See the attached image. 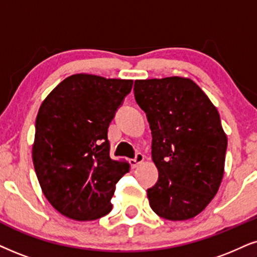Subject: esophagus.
I'll return each instance as SVG.
<instances>
[{
    "label": "esophagus",
    "mask_w": 257,
    "mask_h": 257,
    "mask_svg": "<svg viewBox=\"0 0 257 257\" xmlns=\"http://www.w3.org/2000/svg\"><path fill=\"white\" fill-rule=\"evenodd\" d=\"M144 161H145V155L142 154V153H138V154H136V157L131 160V165H132L133 168H136L139 166V165H141Z\"/></svg>",
    "instance_id": "1"
}]
</instances>
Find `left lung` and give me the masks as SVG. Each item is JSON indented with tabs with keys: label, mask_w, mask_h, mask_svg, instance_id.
Returning a JSON list of instances; mask_svg holds the SVG:
<instances>
[{
	"label": "left lung",
	"mask_w": 257,
	"mask_h": 257,
	"mask_svg": "<svg viewBox=\"0 0 257 257\" xmlns=\"http://www.w3.org/2000/svg\"><path fill=\"white\" fill-rule=\"evenodd\" d=\"M136 103L152 131L158 183L149 205L168 220L193 218L209 205L222 183L228 139L219 113L190 78L135 80Z\"/></svg>",
	"instance_id": "8db88e82"
}]
</instances>
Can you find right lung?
<instances>
[{
	"mask_svg": "<svg viewBox=\"0 0 257 257\" xmlns=\"http://www.w3.org/2000/svg\"><path fill=\"white\" fill-rule=\"evenodd\" d=\"M132 86L77 73L41 103L32 157L42 192L63 216L95 220L111 211L115 185L131 166L110 158L108 128Z\"/></svg>",
	"mask_w": 257,
	"mask_h": 257,
	"instance_id": "right-lung-1",
	"label": "right lung"
}]
</instances>
